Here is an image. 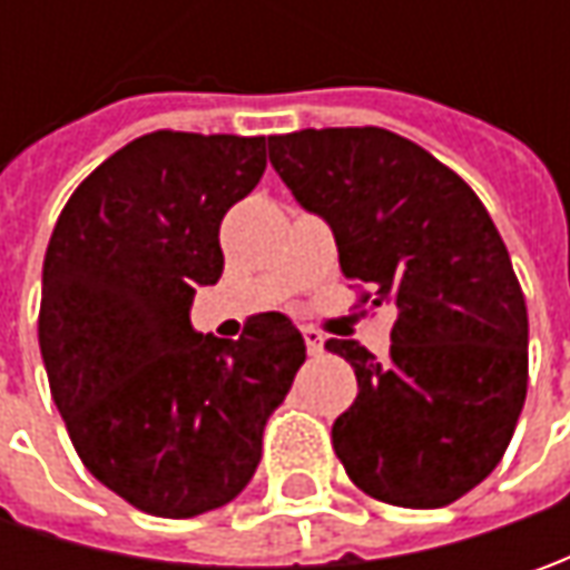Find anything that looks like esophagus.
<instances>
[{"label":"esophagus","instance_id":"1","mask_svg":"<svg viewBox=\"0 0 570 570\" xmlns=\"http://www.w3.org/2000/svg\"><path fill=\"white\" fill-rule=\"evenodd\" d=\"M301 333H304V345H307V352H311V355H320V352H323V333L314 330V326H304Z\"/></svg>","mask_w":570,"mask_h":570}]
</instances>
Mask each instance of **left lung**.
I'll return each instance as SVG.
<instances>
[{"label":"left lung","mask_w":570,"mask_h":570,"mask_svg":"<svg viewBox=\"0 0 570 570\" xmlns=\"http://www.w3.org/2000/svg\"><path fill=\"white\" fill-rule=\"evenodd\" d=\"M269 161L304 208L330 222L355 307L396 311L390 355L358 342L355 403L333 450L364 494L444 508L501 463L530 377V323L514 266L470 184L381 126L269 136Z\"/></svg>","instance_id":"1"}]
</instances>
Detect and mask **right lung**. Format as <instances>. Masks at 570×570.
<instances>
[{"label": "right lung", "mask_w": 570, "mask_h": 570, "mask_svg": "<svg viewBox=\"0 0 570 570\" xmlns=\"http://www.w3.org/2000/svg\"><path fill=\"white\" fill-rule=\"evenodd\" d=\"M266 170V136L158 129L98 165L56 218L37 340L88 472L145 514H206L244 492L263 428L307 358L295 323L199 336L189 304L225 269L222 218Z\"/></svg>", "instance_id": "add662e5"}]
</instances>
